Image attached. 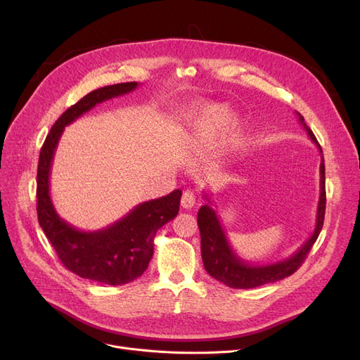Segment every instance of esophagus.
I'll list each match as a JSON object with an SVG mask.
<instances>
[{"mask_svg": "<svg viewBox=\"0 0 360 360\" xmlns=\"http://www.w3.org/2000/svg\"><path fill=\"white\" fill-rule=\"evenodd\" d=\"M197 202V197L193 191H185L182 194V198H181V205L184 207V209H193V207L195 205Z\"/></svg>", "mask_w": 360, "mask_h": 360, "instance_id": "obj_1", "label": "esophagus"}]
</instances>
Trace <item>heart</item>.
Here are the masks:
<instances>
[{
  "label": "heart",
  "mask_w": 360,
  "mask_h": 360,
  "mask_svg": "<svg viewBox=\"0 0 360 360\" xmlns=\"http://www.w3.org/2000/svg\"><path fill=\"white\" fill-rule=\"evenodd\" d=\"M243 129L245 122L242 117L232 113L229 105L207 102L200 105L188 118L184 137L194 148H209L216 144L221 136L220 143L223 148L233 150L240 143Z\"/></svg>",
  "instance_id": "b5f03b06"
}]
</instances>
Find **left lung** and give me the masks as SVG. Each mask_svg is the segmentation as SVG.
Returning <instances> with one entry per match:
<instances>
[{
    "label": "left lung",
    "instance_id": "1",
    "mask_svg": "<svg viewBox=\"0 0 360 360\" xmlns=\"http://www.w3.org/2000/svg\"><path fill=\"white\" fill-rule=\"evenodd\" d=\"M297 121L302 124L308 132L309 139L316 144L321 153L323 148L318 144L314 132L307 125L304 117L296 112ZM204 198L210 204L201 205L197 216V223L200 228L201 236V257L204 262V269L212 277L221 281L223 285L233 288V289H252L267 283H274L283 280L285 277L292 276L300 266L304 259L307 258L308 252L311 251L312 245L315 243L321 229L324 224V214H326V166L324 158L321 156L319 165V200L316 207V220L312 235L305 240V243L289 258L277 261L273 264H250L233 251L231 243L226 236L220 219L216 210L212 207V201L204 193Z\"/></svg>",
    "mask_w": 360,
    "mask_h": 360
}]
</instances>
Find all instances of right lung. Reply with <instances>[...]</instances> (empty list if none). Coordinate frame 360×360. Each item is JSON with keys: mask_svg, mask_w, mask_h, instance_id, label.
I'll return each mask as SVG.
<instances>
[{"mask_svg": "<svg viewBox=\"0 0 360 360\" xmlns=\"http://www.w3.org/2000/svg\"><path fill=\"white\" fill-rule=\"evenodd\" d=\"M139 87L137 82L93 90L70 106L46 136L37 165V220L64 266L83 278L122 286L140 277L153 257L155 236L179 212L181 190L136 205L128 214L101 231L86 232L60 217L51 200L49 178L56 146L67 125L96 105Z\"/></svg>", "mask_w": 360, "mask_h": 360, "instance_id": "1", "label": "right lung"}]
</instances>
